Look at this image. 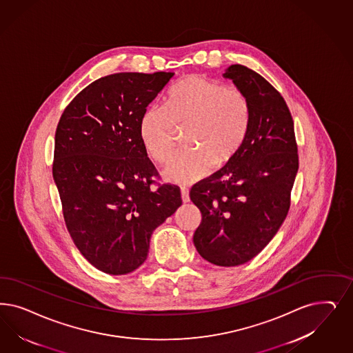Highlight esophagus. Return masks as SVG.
Returning a JSON list of instances; mask_svg holds the SVG:
<instances>
[{"mask_svg": "<svg viewBox=\"0 0 353 353\" xmlns=\"http://www.w3.org/2000/svg\"><path fill=\"white\" fill-rule=\"evenodd\" d=\"M181 192H182L183 203H188L190 201V192H188V190L185 187H182Z\"/></svg>", "mask_w": 353, "mask_h": 353, "instance_id": "obj_1", "label": "esophagus"}]
</instances>
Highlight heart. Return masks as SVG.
I'll return each mask as SVG.
<instances>
[{"label":"heart","instance_id":"heart-1","mask_svg":"<svg viewBox=\"0 0 353 353\" xmlns=\"http://www.w3.org/2000/svg\"><path fill=\"white\" fill-rule=\"evenodd\" d=\"M250 125V103L244 92L204 75L179 80L165 105H152L140 121V139L156 163L171 159L178 130L188 128L185 147L165 171L172 182H196L213 168L221 169L239 154Z\"/></svg>","mask_w":353,"mask_h":353}]
</instances>
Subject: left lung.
Returning <instances> with one entry per match:
<instances>
[{
	"instance_id": "8db88e82",
	"label": "left lung",
	"mask_w": 353,
	"mask_h": 353,
	"mask_svg": "<svg viewBox=\"0 0 353 353\" xmlns=\"http://www.w3.org/2000/svg\"><path fill=\"white\" fill-rule=\"evenodd\" d=\"M248 99L250 132L239 154L192 185L201 212L194 247L206 261L238 266L257 256L282 226L299 169L294 119L282 94L256 71L231 65L223 74Z\"/></svg>"
}]
</instances>
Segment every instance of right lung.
Segmentation results:
<instances>
[{
    "mask_svg": "<svg viewBox=\"0 0 353 353\" xmlns=\"http://www.w3.org/2000/svg\"><path fill=\"white\" fill-rule=\"evenodd\" d=\"M172 75L103 77L59 118L53 178L62 214L77 248L103 273L137 269L147 260L152 232L182 205L181 188L159 183L140 139L143 114Z\"/></svg>",
    "mask_w": 353,
    "mask_h": 353,
    "instance_id": "obj_1",
    "label": "right lung"
}]
</instances>
